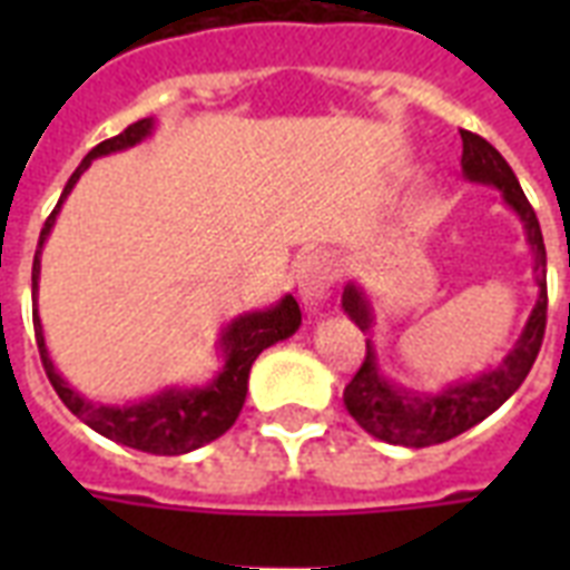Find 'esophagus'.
Segmentation results:
<instances>
[{"label": "esophagus", "instance_id": "obj_1", "mask_svg": "<svg viewBox=\"0 0 570 570\" xmlns=\"http://www.w3.org/2000/svg\"><path fill=\"white\" fill-rule=\"evenodd\" d=\"M331 284H334V263H331L328 254L316 250L298 268V293H302L304 304L307 307H320L328 298Z\"/></svg>", "mask_w": 570, "mask_h": 570}]
</instances>
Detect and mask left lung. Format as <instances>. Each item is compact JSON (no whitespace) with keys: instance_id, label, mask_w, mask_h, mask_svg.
I'll list each match as a JSON object with an SVG mask.
<instances>
[{"instance_id":"1","label":"left lung","mask_w":570,"mask_h":570,"mask_svg":"<svg viewBox=\"0 0 570 570\" xmlns=\"http://www.w3.org/2000/svg\"><path fill=\"white\" fill-rule=\"evenodd\" d=\"M464 154L461 168L470 183H485L503 191V200L521 215L527 242H530L532 257H535V284H539V302L532 307L527 328L518 337L514 348L503 357L497 370L476 375L470 381L450 384L441 393H411L405 387H393L375 364V348L366 340V357L355 379L343 390L348 414L355 416L357 425L375 434L379 441L396 443V446H432L468 432L485 416H491L514 390L521 387L523 379L530 375L535 357H539L544 325H548V250L541 239L539 218L523 195L521 183L514 177L497 147H491L482 136L461 129ZM343 311L361 331L373 328V307L370 298L357 284H346L343 289Z\"/></svg>"}]
</instances>
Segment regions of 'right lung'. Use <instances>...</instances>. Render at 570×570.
<instances>
[{"label":"right lung","mask_w":570,"mask_h":570,"mask_svg":"<svg viewBox=\"0 0 570 570\" xmlns=\"http://www.w3.org/2000/svg\"><path fill=\"white\" fill-rule=\"evenodd\" d=\"M154 132V118H141L136 124H129L120 136L106 138L94 147L91 154L85 156L82 165L76 168L73 177L67 180L65 191L58 197L56 209L49 213L43 230H40L38 250H35V263H31V302H35V337H38V352L47 370L49 384L56 387L58 399L73 411L85 425H91L94 432H100L109 441H118L132 450L154 452V455H183L191 452L204 443L222 438L239 416L242 405H245V393H248V375L250 364L257 361L263 348L275 346L277 340L293 337L298 325H302V311L293 295H284L281 302L266 307V311L245 313L224 328L222 334V355L224 366L218 370L209 384L204 387H165L163 393H156L150 399L132 402V405H97L91 399L79 396L70 384H67L58 370L49 361L47 343H43V328H40L38 316V277H40V248L47 242L56 215L65 204V197L76 186V180L88 171V165L97 156L118 154L127 147L145 141Z\"/></svg>","instance_id":"obj_1"}]
</instances>
